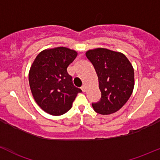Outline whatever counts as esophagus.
<instances>
[{
    "instance_id": "34e87169",
    "label": "esophagus",
    "mask_w": 160,
    "mask_h": 160,
    "mask_svg": "<svg viewBox=\"0 0 160 160\" xmlns=\"http://www.w3.org/2000/svg\"><path fill=\"white\" fill-rule=\"evenodd\" d=\"M81 90H82V91L83 92H85L86 91V86L85 85H83L81 87Z\"/></svg>"
}]
</instances>
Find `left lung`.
Returning <instances> with one entry per match:
<instances>
[{"label":"left lung","instance_id":"obj_1","mask_svg":"<svg viewBox=\"0 0 160 160\" xmlns=\"http://www.w3.org/2000/svg\"><path fill=\"white\" fill-rule=\"evenodd\" d=\"M98 77L101 98L92 102L98 113L108 115L119 110L129 100L134 87V70L127 57L119 52L97 48L86 53Z\"/></svg>","mask_w":160,"mask_h":160}]
</instances>
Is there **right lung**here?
<instances>
[{"instance_id":"right-lung-1","label":"right lung","mask_w":160,"mask_h":160,"mask_svg":"<svg viewBox=\"0 0 160 160\" xmlns=\"http://www.w3.org/2000/svg\"><path fill=\"white\" fill-rule=\"evenodd\" d=\"M75 50L60 47L37 56L29 72V84L35 101L50 115L60 116L72 107L80 88L73 83L67 67L77 58Z\"/></svg>"}]
</instances>
